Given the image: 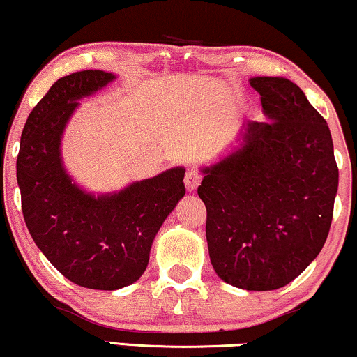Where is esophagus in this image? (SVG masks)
<instances>
[{
	"instance_id": "esophagus-1",
	"label": "esophagus",
	"mask_w": 357,
	"mask_h": 357,
	"mask_svg": "<svg viewBox=\"0 0 357 357\" xmlns=\"http://www.w3.org/2000/svg\"><path fill=\"white\" fill-rule=\"evenodd\" d=\"M201 179H202V176H201L199 171L188 169L186 171V176H184V184H186L188 191H194V189L199 186Z\"/></svg>"
}]
</instances>
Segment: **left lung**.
<instances>
[{"instance_id":"1","label":"left lung","mask_w":357,"mask_h":357,"mask_svg":"<svg viewBox=\"0 0 357 357\" xmlns=\"http://www.w3.org/2000/svg\"><path fill=\"white\" fill-rule=\"evenodd\" d=\"M267 121L245 120L242 143L202 168L211 264L229 285L277 290L317 259L331 227L337 166L326 120L298 85L249 80Z\"/></svg>"}]
</instances>
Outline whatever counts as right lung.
Wrapping results in <instances>:
<instances>
[{
    "mask_svg": "<svg viewBox=\"0 0 357 357\" xmlns=\"http://www.w3.org/2000/svg\"><path fill=\"white\" fill-rule=\"evenodd\" d=\"M115 79L103 70L61 77L33 108L16 161L28 231L59 272L79 287L119 290L142 277L161 224L186 192L183 166L119 192H85L72 181L61 139L84 97Z\"/></svg>",
    "mask_w": 357,
    "mask_h": 357,
    "instance_id": "1",
    "label": "right lung"
}]
</instances>
